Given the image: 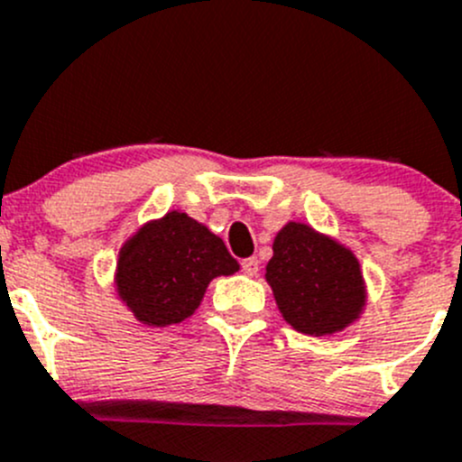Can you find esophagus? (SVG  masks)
<instances>
[{
    "instance_id": "34e87169",
    "label": "esophagus",
    "mask_w": 462,
    "mask_h": 462,
    "mask_svg": "<svg viewBox=\"0 0 462 462\" xmlns=\"http://www.w3.org/2000/svg\"><path fill=\"white\" fill-rule=\"evenodd\" d=\"M241 271H244L245 275H257V271H260V262H257V257H245V260L241 262Z\"/></svg>"
}]
</instances>
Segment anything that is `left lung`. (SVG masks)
<instances>
[{
	"label": "left lung",
	"instance_id": "left-lung-1",
	"mask_svg": "<svg viewBox=\"0 0 462 462\" xmlns=\"http://www.w3.org/2000/svg\"><path fill=\"white\" fill-rule=\"evenodd\" d=\"M266 280L284 321L305 335L321 337L346 328L365 303L356 257L303 223L278 232Z\"/></svg>",
	"mask_w": 462,
	"mask_h": 462
}]
</instances>
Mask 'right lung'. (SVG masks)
<instances>
[{"label": "right lung", "instance_id": "add662e5", "mask_svg": "<svg viewBox=\"0 0 462 462\" xmlns=\"http://www.w3.org/2000/svg\"><path fill=\"white\" fill-rule=\"evenodd\" d=\"M236 269L223 239L187 214L171 211L125 244L116 280L136 319L171 326L196 312L211 278Z\"/></svg>", "mask_w": 462, "mask_h": 462}]
</instances>
